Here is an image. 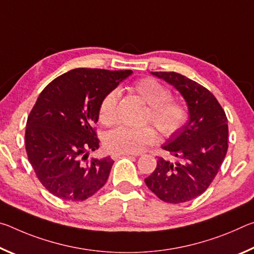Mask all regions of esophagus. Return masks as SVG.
I'll use <instances>...</instances> for the list:
<instances>
[{
	"label": "esophagus",
	"instance_id": "1",
	"mask_svg": "<svg viewBox=\"0 0 254 254\" xmlns=\"http://www.w3.org/2000/svg\"><path fill=\"white\" fill-rule=\"evenodd\" d=\"M131 153H124V152H113L111 154V157H112V159H118V158H120V157H122V156H130Z\"/></svg>",
	"mask_w": 254,
	"mask_h": 254
}]
</instances>
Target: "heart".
I'll return each instance as SVG.
<instances>
[{
    "mask_svg": "<svg viewBox=\"0 0 254 254\" xmlns=\"http://www.w3.org/2000/svg\"><path fill=\"white\" fill-rule=\"evenodd\" d=\"M132 91L137 94L149 106L147 121L153 123L162 135L171 136L184 127L188 119L186 106L171 101V94L165 85L157 79L147 77L135 81ZM119 91L114 89L106 94L98 107V118L105 126H111L117 120ZM158 141L156 130L151 127L133 128L119 127L105 135V147L115 152L136 153Z\"/></svg>",
    "mask_w": 254,
    "mask_h": 254,
    "instance_id": "1",
    "label": "heart"
}]
</instances>
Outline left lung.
<instances>
[{
  "mask_svg": "<svg viewBox=\"0 0 254 254\" xmlns=\"http://www.w3.org/2000/svg\"><path fill=\"white\" fill-rule=\"evenodd\" d=\"M151 74L180 93L188 107V120L162 145L174 160L159 157L144 183L166 203H185L203 194L217 175L229 148L227 119L213 94L196 81L175 71Z\"/></svg>",
  "mask_w": 254,
  "mask_h": 254,
  "instance_id": "1",
  "label": "left lung"
}]
</instances>
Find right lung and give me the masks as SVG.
Masks as SVG:
<instances>
[{"label":"right lung","instance_id":"obj_1","mask_svg":"<svg viewBox=\"0 0 254 254\" xmlns=\"http://www.w3.org/2000/svg\"><path fill=\"white\" fill-rule=\"evenodd\" d=\"M132 72L76 68L40 93L27 121L25 150L38 179L58 198L85 200L105 185L114 161L87 160L100 147L94 126L103 97Z\"/></svg>","mask_w":254,"mask_h":254}]
</instances>
